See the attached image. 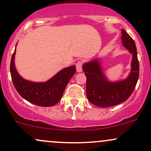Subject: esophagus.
<instances>
[{"label": "esophagus", "instance_id": "1", "mask_svg": "<svg viewBox=\"0 0 151 151\" xmlns=\"http://www.w3.org/2000/svg\"><path fill=\"white\" fill-rule=\"evenodd\" d=\"M76 69H77V72H81L82 71V63L81 62L79 61L76 65Z\"/></svg>", "mask_w": 151, "mask_h": 151}]
</instances>
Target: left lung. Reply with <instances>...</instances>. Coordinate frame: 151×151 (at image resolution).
I'll use <instances>...</instances> for the list:
<instances>
[{"mask_svg":"<svg viewBox=\"0 0 151 151\" xmlns=\"http://www.w3.org/2000/svg\"><path fill=\"white\" fill-rule=\"evenodd\" d=\"M123 46L132 55L131 72L124 79L111 81L103 71L101 60L93 59L83 64L86 77V96L93 104L109 107L126 101L133 93L139 77V63L134 40L124 30H121Z\"/></svg>","mask_w":151,"mask_h":151,"instance_id":"obj_1","label":"left lung"}]
</instances>
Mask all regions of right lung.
<instances>
[{
	"label": "right lung",
	"instance_id": "add662e5",
	"mask_svg": "<svg viewBox=\"0 0 151 151\" xmlns=\"http://www.w3.org/2000/svg\"><path fill=\"white\" fill-rule=\"evenodd\" d=\"M16 46L10 62V74L17 91L22 98L33 104L46 107L56 104L61 99L66 86L76 72L75 66L62 69L45 82L27 80L19 74L15 68Z\"/></svg>",
	"mask_w": 151,
	"mask_h": 151
}]
</instances>
